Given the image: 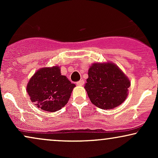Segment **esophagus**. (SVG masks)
I'll list each match as a JSON object with an SVG mask.
<instances>
[{"mask_svg": "<svg viewBox=\"0 0 158 158\" xmlns=\"http://www.w3.org/2000/svg\"><path fill=\"white\" fill-rule=\"evenodd\" d=\"M84 80H79L77 81V85H79V86H81V85H83V84H84Z\"/></svg>", "mask_w": 158, "mask_h": 158, "instance_id": "34e87169", "label": "esophagus"}]
</instances>
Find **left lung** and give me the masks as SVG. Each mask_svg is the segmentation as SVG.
Returning a JSON list of instances; mask_svg holds the SVG:
<instances>
[{
  "label": "left lung",
  "mask_w": 158,
  "mask_h": 158,
  "mask_svg": "<svg viewBox=\"0 0 158 158\" xmlns=\"http://www.w3.org/2000/svg\"><path fill=\"white\" fill-rule=\"evenodd\" d=\"M130 81L113 63H94L85 88L90 101L102 109H113L126 100Z\"/></svg>",
  "instance_id": "1"
}]
</instances>
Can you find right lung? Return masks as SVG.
Instances as JSON below:
<instances>
[{
    "mask_svg": "<svg viewBox=\"0 0 158 158\" xmlns=\"http://www.w3.org/2000/svg\"><path fill=\"white\" fill-rule=\"evenodd\" d=\"M75 86L61 75L59 66H54L37 70L29 81L27 91L35 106L54 112L68 103Z\"/></svg>",
    "mask_w": 158,
    "mask_h": 158,
    "instance_id": "obj_1",
    "label": "right lung"
}]
</instances>
